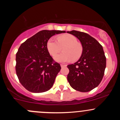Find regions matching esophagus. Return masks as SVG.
<instances>
[{
    "label": "esophagus",
    "instance_id": "1",
    "mask_svg": "<svg viewBox=\"0 0 120 120\" xmlns=\"http://www.w3.org/2000/svg\"><path fill=\"white\" fill-rule=\"evenodd\" d=\"M60 66H61V67H66V65H64V64H60Z\"/></svg>",
    "mask_w": 120,
    "mask_h": 120
}]
</instances>
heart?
<instances>
[{"mask_svg": "<svg viewBox=\"0 0 120 120\" xmlns=\"http://www.w3.org/2000/svg\"><path fill=\"white\" fill-rule=\"evenodd\" d=\"M56 41L54 38L48 40L46 44L47 49L50 54L54 56L64 47L63 53L57 54L54 57L58 62H67L78 60L82 53V46L78 43L77 38L71 34H64L57 36Z\"/></svg>", "mask_w": 120, "mask_h": 120, "instance_id": "b5f03b06", "label": "heart"}]
</instances>
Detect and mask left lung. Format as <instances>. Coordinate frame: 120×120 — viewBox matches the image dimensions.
I'll return each mask as SVG.
<instances>
[{"instance_id": "1", "label": "left lung", "mask_w": 120, "mask_h": 120, "mask_svg": "<svg viewBox=\"0 0 120 120\" xmlns=\"http://www.w3.org/2000/svg\"><path fill=\"white\" fill-rule=\"evenodd\" d=\"M67 32L79 40L83 49L79 60L67 66L68 81L75 90L90 91L99 85L105 74L106 58L102 46L86 33L74 30Z\"/></svg>"}]
</instances>
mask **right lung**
Returning a JSON list of instances; mask_svg holds the SVG:
<instances>
[{"instance_id": "right-lung-1", "label": "right lung", "mask_w": 120, "mask_h": 120, "mask_svg": "<svg viewBox=\"0 0 120 120\" xmlns=\"http://www.w3.org/2000/svg\"><path fill=\"white\" fill-rule=\"evenodd\" d=\"M65 31L42 30L21 45L16 53L15 71L21 85L28 91L41 93L53 86L61 67L47 49L48 40Z\"/></svg>"}]
</instances>
